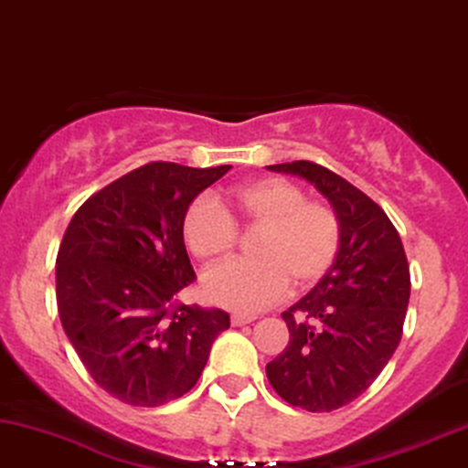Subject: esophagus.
<instances>
[{"label": "esophagus", "mask_w": 468, "mask_h": 468, "mask_svg": "<svg viewBox=\"0 0 468 468\" xmlns=\"http://www.w3.org/2000/svg\"><path fill=\"white\" fill-rule=\"evenodd\" d=\"M254 316L250 314H241V313H235L230 316V323H233V327H241V325H248V323H252Z\"/></svg>", "instance_id": "obj_1"}]
</instances>
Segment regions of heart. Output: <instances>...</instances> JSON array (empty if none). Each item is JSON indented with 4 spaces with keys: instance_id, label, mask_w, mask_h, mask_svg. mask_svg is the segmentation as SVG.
<instances>
[{
    "instance_id": "b5f03b06",
    "label": "heart",
    "mask_w": 468,
    "mask_h": 468,
    "mask_svg": "<svg viewBox=\"0 0 468 468\" xmlns=\"http://www.w3.org/2000/svg\"><path fill=\"white\" fill-rule=\"evenodd\" d=\"M235 222L259 229L252 244L257 259L235 261L205 276L203 289L224 308L257 313L289 289H308L332 270L342 244L335 211L282 177H261L224 195V205L197 198L184 216L188 250L203 263L229 259L238 244Z\"/></svg>"
}]
</instances>
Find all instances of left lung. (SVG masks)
I'll use <instances>...</instances> for the list:
<instances>
[{"label": "left lung", "mask_w": 468, "mask_h": 468, "mask_svg": "<svg viewBox=\"0 0 468 468\" xmlns=\"http://www.w3.org/2000/svg\"><path fill=\"white\" fill-rule=\"evenodd\" d=\"M267 169L313 184L342 227L332 270L282 313L289 345L265 368L282 400L329 413L370 388L402 338L410 295L407 254L388 214L334 171L308 160Z\"/></svg>", "instance_id": "obj_1"}]
</instances>
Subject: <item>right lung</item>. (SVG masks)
I'll return each mask as SVG.
<instances>
[{"label": "right lung", "mask_w": 468, "mask_h": 468, "mask_svg": "<svg viewBox=\"0 0 468 468\" xmlns=\"http://www.w3.org/2000/svg\"><path fill=\"white\" fill-rule=\"evenodd\" d=\"M230 165L149 162L77 209L55 284L61 325L93 381L133 407H162L195 388L224 310L182 303L195 282L182 224L190 203Z\"/></svg>", "instance_id": "right-lung-1"}]
</instances>
